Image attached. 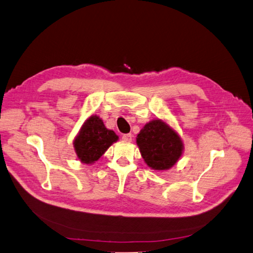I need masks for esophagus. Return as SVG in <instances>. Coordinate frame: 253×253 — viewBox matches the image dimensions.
<instances>
[{
  "mask_svg": "<svg viewBox=\"0 0 253 253\" xmlns=\"http://www.w3.org/2000/svg\"><path fill=\"white\" fill-rule=\"evenodd\" d=\"M122 140H123V141H125V142H131V140H132V134H131V133L123 134Z\"/></svg>",
  "mask_w": 253,
  "mask_h": 253,
  "instance_id": "1",
  "label": "esophagus"
}]
</instances>
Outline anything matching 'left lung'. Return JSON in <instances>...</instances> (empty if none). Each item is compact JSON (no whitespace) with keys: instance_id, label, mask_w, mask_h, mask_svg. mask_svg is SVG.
<instances>
[{"instance_id":"obj_1","label":"left lung","mask_w":253,"mask_h":253,"mask_svg":"<svg viewBox=\"0 0 253 253\" xmlns=\"http://www.w3.org/2000/svg\"><path fill=\"white\" fill-rule=\"evenodd\" d=\"M142 158L153 170L163 171L177 163L184 151L178 133L163 120H153L141 129L137 137Z\"/></svg>"}]
</instances>
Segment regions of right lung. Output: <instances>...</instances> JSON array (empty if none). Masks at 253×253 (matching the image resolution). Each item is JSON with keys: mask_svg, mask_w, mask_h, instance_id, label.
Wrapping results in <instances>:
<instances>
[{"mask_svg": "<svg viewBox=\"0 0 253 253\" xmlns=\"http://www.w3.org/2000/svg\"><path fill=\"white\" fill-rule=\"evenodd\" d=\"M118 140V135L106 128L99 116L90 115L75 138L74 147L81 163L90 165L98 160Z\"/></svg>", "mask_w": 253, "mask_h": 253, "instance_id": "obj_1", "label": "right lung"}]
</instances>
